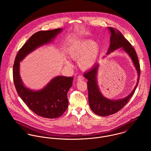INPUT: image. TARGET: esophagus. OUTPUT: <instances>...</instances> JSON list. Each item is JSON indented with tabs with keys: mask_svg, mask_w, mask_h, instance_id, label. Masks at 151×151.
I'll list each match as a JSON object with an SVG mask.
<instances>
[{
	"mask_svg": "<svg viewBox=\"0 0 151 151\" xmlns=\"http://www.w3.org/2000/svg\"><path fill=\"white\" fill-rule=\"evenodd\" d=\"M84 79V77L82 75H79L78 76V81H81V80H83Z\"/></svg>",
	"mask_w": 151,
	"mask_h": 151,
	"instance_id": "34e87169",
	"label": "esophagus"
}]
</instances>
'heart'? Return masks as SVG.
<instances>
[{
  "instance_id": "1",
  "label": "heart",
  "mask_w": 151,
  "mask_h": 151,
  "mask_svg": "<svg viewBox=\"0 0 151 151\" xmlns=\"http://www.w3.org/2000/svg\"><path fill=\"white\" fill-rule=\"evenodd\" d=\"M99 53L100 48L95 42L92 40H82L72 46L69 51V56L73 60H79L80 67L88 70L94 65Z\"/></svg>"
}]
</instances>
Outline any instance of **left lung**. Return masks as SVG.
<instances>
[{"mask_svg":"<svg viewBox=\"0 0 151 151\" xmlns=\"http://www.w3.org/2000/svg\"><path fill=\"white\" fill-rule=\"evenodd\" d=\"M109 29L110 31L111 36L110 46L107 53L109 54L116 49L122 47L131 58L138 73V78L134 89L128 96L122 99L114 101L106 98L99 91L96 80L99 65H93L90 69L84 73V77L88 80L87 87L89 106L94 113L101 116H108L114 114L120 110L127 104L138 86L140 76V65L134 47L118 29L113 27H109Z\"/></svg>","mask_w":151,"mask_h":151,"instance_id":"8db88e82","label":"left lung"}]
</instances>
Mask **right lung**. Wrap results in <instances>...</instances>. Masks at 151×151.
<instances>
[{"label": "right lung", "mask_w": 151, "mask_h": 151, "mask_svg": "<svg viewBox=\"0 0 151 151\" xmlns=\"http://www.w3.org/2000/svg\"><path fill=\"white\" fill-rule=\"evenodd\" d=\"M62 31L57 28L33 34L19 50L13 70L16 91L27 106L37 115L47 119L61 116L68 107L67 92L72 86L73 77L58 76L41 90L34 91L24 86L20 76V62L38 47L49 43Z\"/></svg>", "instance_id": "1"}]
</instances>
